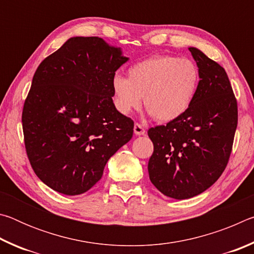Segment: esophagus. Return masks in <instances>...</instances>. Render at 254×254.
Instances as JSON below:
<instances>
[{"label":"esophagus","mask_w":254,"mask_h":254,"mask_svg":"<svg viewBox=\"0 0 254 254\" xmlns=\"http://www.w3.org/2000/svg\"><path fill=\"white\" fill-rule=\"evenodd\" d=\"M133 130H134V133L136 135H143V134H145V128L141 126L140 123H135L134 124V128H133Z\"/></svg>","instance_id":"1"}]
</instances>
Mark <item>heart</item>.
<instances>
[{"label": "heart", "instance_id": "heart-1", "mask_svg": "<svg viewBox=\"0 0 254 254\" xmlns=\"http://www.w3.org/2000/svg\"><path fill=\"white\" fill-rule=\"evenodd\" d=\"M199 70L190 59L159 55L136 63L127 69V78L112 81L114 105L128 114L141 104L158 122L179 119L190 107L198 89Z\"/></svg>", "mask_w": 254, "mask_h": 254}]
</instances>
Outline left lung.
Segmentation results:
<instances>
[{"label": "left lung", "instance_id": "1", "mask_svg": "<svg viewBox=\"0 0 254 254\" xmlns=\"http://www.w3.org/2000/svg\"><path fill=\"white\" fill-rule=\"evenodd\" d=\"M188 49L200 78L194 101L179 119L148 131L150 180L175 199L199 195L221 177L238 127V103L225 69L197 48Z\"/></svg>", "mask_w": 254, "mask_h": 254}]
</instances>
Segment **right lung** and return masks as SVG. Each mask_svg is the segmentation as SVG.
<instances>
[{
	"label": "right lung",
	"mask_w": 254,
	"mask_h": 254,
	"mask_svg": "<svg viewBox=\"0 0 254 254\" xmlns=\"http://www.w3.org/2000/svg\"><path fill=\"white\" fill-rule=\"evenodd\" d=\"M98 37H74L42 60L24 101L22 127L30 165L62 194L87 191L131 140L133 123L115 109L112 81L127 62Z\"/></svg>",
	"instance_id": "right-lung-1"
}]
</instances>
